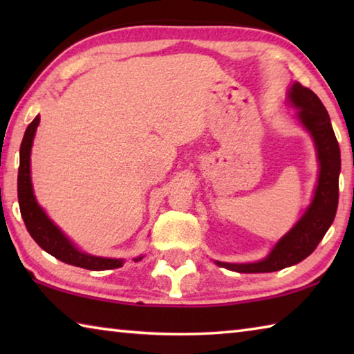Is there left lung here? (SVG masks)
I'll return each mask as SVG.
<instances>
[{
    "instance_id": "left-lung-1",
    "label": "left lung",
    "mask_w": 354,
    "mask_h": 354,
    "mask_svg": "<svg viewBox=\"0 0 354 354\" xmlns=\"http://www.w3.org/2000/svg\"><path fill=\"white\" fill-rule=\"evenodd\" d=\"M289 98L298 107V117L314 137L320 160V176L314 200L301 220L287 232L268 257L254 263L217 262L220 267L239 273H268L295 266L313 253L331 226L339 203L340 148L325 106L308 87L295 82Z\"/></svg>"
}]
</instances>
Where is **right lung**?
<instances>
[{
    "mask_svg": "<svg viewBox=\"0 0 354 354\" xmlns=\"http://www.w3.org/2000/svg\"><path fill=\"white\" fill-rule=\"evenodd\" d=\"M40 118L35 117L28 124L25 131V137L20 147V167H19V181H17V192H19V205L23 221H25L26 230L35 242L39 243L41 250L55 256L56 259L62 261L70 266L87 268V270L101 272L112 270L123 266L122 259H107V257H97L77 251L70 241L65 237L59 227L53 225V221L46 217L45 212L39 207L37 201L34 198L32 184H31V171H29V158H31V147L35 129L39 127ZM142 257L134 259L136 262Z\"/></svg>",
    "mask_w": 354,
    "mask_h": 354,
    "instance_id": "1",
    "label": "right lung"
}]
</instances>
